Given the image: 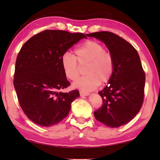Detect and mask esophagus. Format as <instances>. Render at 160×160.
Here are the masks:
<instances>
[{
    "instance_id": "esophagus-1",
    "label": "esophagus",
    "mask_w": 160,
    "mask_h": 160,
    "mask_svg": "<svg viewBox=\"0 0 160 160\" xmlns=\"http://www.w3.org/2000/svg\"><path fill=\"white\" fill-rule=\"evenodd\" d=\"M80 95L81 96H89V93H88V92H84V91H80Z\"/></svg>"
}]
</instances>
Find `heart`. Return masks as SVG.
<instances>
[{
    "label": "heart",
    "mask_w": 160,
    "mask_h": 160,
    "mask_svg": "<svg viewBox=\"0 0 160 160\" xmlns=\"http://www.w3.org/2000/svg\"><path fill=\"white\" fill-rule=\"evenodd\" d=\"M75 54L64 52L61 56V65L66 77L75 81L80 76V65L87 64L85 73L73 84L84 91L93 90L100 84L108 82L114 71V58L105 51V47L94 40H87L75 49Z\"/></svg>",
    "instance_id": "heart-1"
}]
</instances>
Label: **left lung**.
<instances>
[{"mask_svg":"<svg viewBox=\"0 0 160 160\" xmlns=\"http://www.w3.org/2000/svg\"><path fill=\"white\" fill-rule=\"evenodd\" d=\"M100 40L114 58V71L108 85L99 91L102 107L94 111L97 120L117 128L130 122L142 108L144 98L145 73L133 46L110 32L87 34Z\"/></svg>","mask_w":160,"mask_h":160,"instance_id":"8db88e82","label":"left lung"}]
</instances>
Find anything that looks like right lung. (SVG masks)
Here are the masks:
<instances>
[{"label":"right lung","mask_w":160,"mask_h":160,"mask_svg":"<svg viewBox=\"0 0 160 160\" xmlns=\"http://www.w3.org/2000/svg\"><path fill=\"white\" fill-rule=\"evenodd\" d=\"M82 33L45 30L32 36L20 49L13 86L27 117L36 124L51 127L69 115L79 91L60 92L70 85L61 65V56L82 38Z\"/></svg>","instance_id":"1"}]
</instances>
